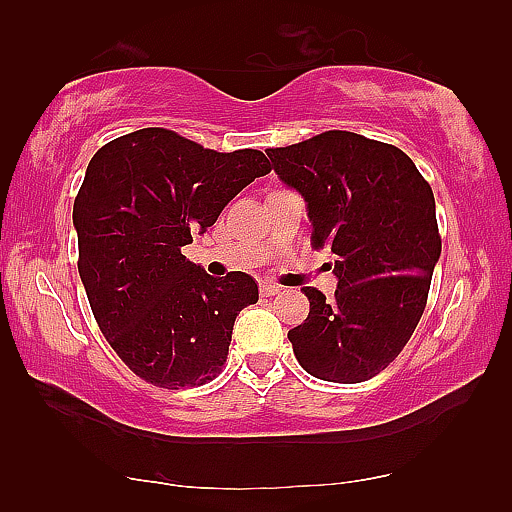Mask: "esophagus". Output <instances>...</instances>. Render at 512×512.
Listing matches in <instances>:
<instances>
[{
    "mask_svg": "<svg viewBox=\"0 0 512 512\" xmlns=\"http://www.w3.org/2000/svg\"><path fill=\"white\" fill-rule=\"evenodd\" d=\"M279 292H281V288L275 286V284H262V286H259V295H262V297H275V295H279Z\"/></svg>",
    "mask_w": 512,
    "mask_h": 512,
    "instance_id": "1",
    "label": "esophagus"
}]
</instances>
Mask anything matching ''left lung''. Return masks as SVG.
Listing matches in <instances>:
<instances>
[{
    "label": "left lung",
    "mask_w": 512,
    "mask_h": 512,
    "mask_svg": "<svg viewBox=\"0 0 512 512\" xmlns=\"http://www.w3.org/2000/svg\"><path fill=\"white\" fill-rule=\"evenodd\" d=\"M277 178L306 200L312 244L339 279L330 301L303 288L310 314L288 332L299 365L330 383H363L402 352L427 306L442 242L436 200L394 145L325 132L266 149Z\"/></svg>",
    "instance_id": "1"
}]
</instances>
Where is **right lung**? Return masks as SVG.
<instances>
[{"mask_svg": "<svg viewBox=\"0 0 512 512\" xmlns=\"http://www.w3.org/2000/svg\"><path fill=\"white\" fill-rule=\"evenodd\" d=\"M266 173L262 151L220 154L162 127L116 138L90 160L72 211L79 275L107 343L147 383L182 389L222 372L257 281L206 275L182 246Z\"/></svg>", "mask_w": 512, "mask_h": 512, "instance_id": "obj_1", "label": "right lung"}]
</instances>
